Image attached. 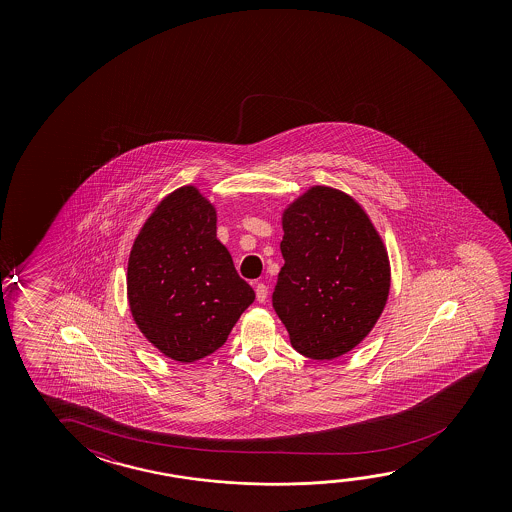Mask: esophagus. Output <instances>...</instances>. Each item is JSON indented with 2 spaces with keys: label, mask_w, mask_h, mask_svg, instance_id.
Here are the masks:
<instances>
[{
  "label": "esophagus",
  "mask_w": 512,
  "mask_h": 512,
  "mask_svg": "<svg viewBox=\"0 0 512 512\" xmlns=\"http://www.w3.org/2000/svg\"><path fill=\"white\" fill-rule=\"evenodd\" d=\"M255 294H257V302H266V298H268V285L257 284V287H255Z\"/></svg>",
  "instance_id": "34e87169"
}]
</instances>
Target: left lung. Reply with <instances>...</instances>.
I'll return each instance as SVG.
<instances>
[{"mask_svg": "<svg viewBox=\"0 0 512 512\" xmlns=\"http://www.w3.org/2000/svg\"><path fill=\"white\" fill-rule=\"evenodd\" d=\"M284 266L273 309L296 352L330 361L353 350L386 307V246L352 196L310 187L284 210Z\"/></svg>", "mask_w": 512, "mask_h": 512, "instance_id": "1", "label": "left lung"}]
</instances>
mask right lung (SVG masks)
Here are the masks:
<instances>
[{"label": "right lung", "instance_id": "obj_1", "mask_svg": "<svg viewBox=\"0 0 512 512\" xmlns=\"http://www.w3.org/2000/svg\"><path fill=\"white\" fill-rule=\"evenodd\" d=\"M132 316L169 359L200 361L255 300L216 237V209L193 185L166 196L135 239L126 275Z\"/></svg>", "mask_w": 512, "mask_h": 512}]
</instances>
